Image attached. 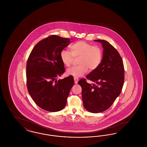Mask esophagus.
<instances>
[{
    "instance_id": "34e87169",
    "label": "esophagus",
    "mask_w": 147,
    "mask_h": 147,
    "mask_svg": "<svg viewBox=\"0 0 147 147\" xmlns=\"http://www.w3.org/2000/svg\"><path fill=\"white\" fill-rule=\"evenodd\" d=\"M74 83H75V84H77L78 82V81H79L78 78L74 77Z\"/></svg>"
}]
</instances>
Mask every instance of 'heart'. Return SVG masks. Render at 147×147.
<instances>
[{
    "label": "heart",
    "instance_id": "b5f03b06",
    "mask_svg": "<svg viewBox=\"0 0 147 147\" xmlns=\"http://www.w3.org/2000/svg\"><path fill=\"white\" fill-rule=\"evenodd\" d=\"M70 51L63 49L60 53L61 59L64 65L70 67L74 58L78 59V65L67 70V74L75 77L83 76L89 70H95L100 65L102 59V50L98 46L84 41H79L69 46Z\"/></svg>",
    "mask_w": 147,
    "mask_h": 147
}]
</instances>
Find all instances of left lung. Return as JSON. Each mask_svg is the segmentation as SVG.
Returning a JSON list of instances; mask_svg holds the SVG:
<instances>
[{
	"label": "left lung",
	"mask_w": 147,
	"mask_h": 147,
	"mask_svg": "<svg viewBox=\"0 0 147 147\" xmlns=\"http://www.w3.org/2000/svg\"><path fill=\"white\" fill-rule=\"evenodd\" d=\"M94 41L102 44L104 52L99 67L86 76L94 83H88L85 78L81 79L78 83L82 88L84 108L96 113L109 109L119 96L124 83L125 69L117 49L104 40Z\"/></svg>",
	"instance_id": "1"
}]
</instances>
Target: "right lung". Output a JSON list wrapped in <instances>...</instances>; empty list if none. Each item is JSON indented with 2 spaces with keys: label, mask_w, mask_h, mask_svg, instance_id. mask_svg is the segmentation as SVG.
I'll return each instance as SVG.
<instances>
[{
  "label": "right lung",
  "mask_w": 147,
  "mask_h": 147,
  "mask_svg": "<svg viewBox=\"0 0 147 147\" xmlns=\"http://www.w3.org/2000/svg\"><path fill=\"white\" fill-rule=\"evenodd\" d=\"M70 39L51 35L38 42L28 57L26 83L36 104L49 112L62 110L74 83L72 76L57 80L65 71L60 53Z\"/></svg>",
  "instance_id": "right-lung-1"
}]
</instances>
